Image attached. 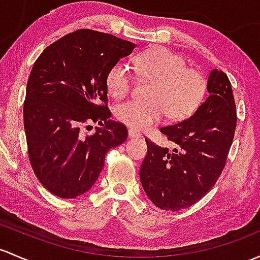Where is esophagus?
I'll return each instance as SVG.
<instances>
[{
  "label": "esophagus",
  "instance_id": "esophagus-1",
  "mask_svg": "<svg viewBox=\"0 0 260 260\" xmlns=\"http://www.w3.org/2000/svg\"><path fill=\"white\" fill-rule=\"evenodd\" d=\"M128 136H129V138H139L142 137V133L138 132V131L133 129V128H131V129L128 131Z\"/></svg>",
  "mask_w": 260,
  "mask_h": 260
}]
</instances>
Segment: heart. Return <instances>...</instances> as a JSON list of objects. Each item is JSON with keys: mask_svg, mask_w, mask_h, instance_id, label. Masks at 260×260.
<instances>
[{"mask_svg": "<svg viewBox=\"0 0 260 260\" xmlns=\"http://www.w3.org/2000/svg\"><path fill=\"white\" fill-rule=\"evenodd\" d=\"M142 77L153 81L148 102L125 101L116 105L114 116L135 129L159 123L168 114L172 121L192 116L207 93V78L201 71L187 67L179 54L166 47H154L136 57ZM132 71L124 62L114 64L107 75V88L113 97H124L132 87Z\"/></svg>", "mask_w": 260, "mask_h": 260, "instance_id": "heart-1", "label": "heart"}]
</instances>
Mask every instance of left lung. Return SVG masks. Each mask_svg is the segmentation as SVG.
<instances>
[{
	"mask_svg": "<svg viewBox=\"0 0 260 260\" xmlns=\"http://www.w3.org/2000/svg\"><path fill=\"white\" fill-rule=\"evenodd\" d=\"M209 95L193 116L160 128L176 148L147 142L148 152L139 178L152 203L165 210L188 208L212 189L219 178L237 125L236 102L228 76L217 68L207 84Z\"/></svg>",
	"mask_w": 260,
	"mask_h": 260,
	"instance_id": "obj_1",
	"label": "left lung"
}]
</instances>
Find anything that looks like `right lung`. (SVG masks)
Instances as JSON below:
<instances>
[{
  "mask_svg": "<svg viewBox=\"0 0 260 260\" xmlns=\"http://www.w3.org/2000/svg\"><path fill=\"white\" fill-rule=\"evenodd\" d=\"M135 48L129 41L84 28L52 43L35 62L23 124L32 169L52 194L71 199L91 189L107 152L127 139V127L109 119L107 75ZM87 121L103 127L87 135Z\"/></svg>",
  "mask_w": 260,
  "mask_h": 260,
  "instance_id": "1",
  "label": "right lung"
}]
</instances>
